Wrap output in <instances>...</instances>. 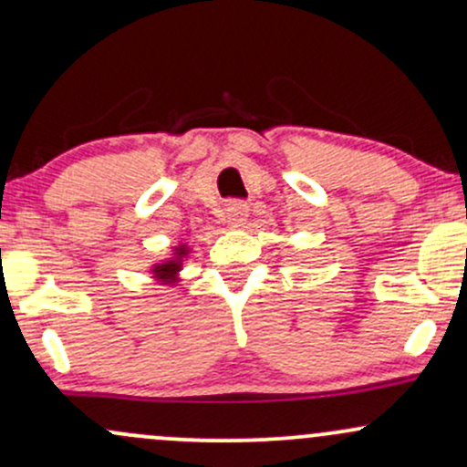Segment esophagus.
I'll list each match as a JSON object with an SVG mask.
<instances>
[{"label":"esophagus","mask_w":467,"mask_h":467,"mask_svg":"<svg viewBox=\"0 0 467 467\" xmlns=\"http://www.w3.org/2000/svg\"><path fill=\"white\" fill-rule=\"evenodd\" d=\"M248 219V206L244 202H230L226 206V223L233 228L244 226Z\"/></svg>","instance_id":"obj_1"}]
</instances>
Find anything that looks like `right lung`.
<instances>
[{
  "instance_id": "obj_1",
  "label": "right lung",
  "mask_w": 467,
  "mask_h": 467,
  "mask_svg": "<svg viewBox=\"0 0 467 467\" xmlns=\"http://www.w3.org/2000/svg\"><path fill=\"white\" fill-rule=\"evenodd\" d=\"M186 254H189V250H186L184 245L175 248L173 259L164 261V264H158L153 267L155 278H160V281H164V283H175V276H178V272L182 267V259H184Z\"/></svg>"
}]
</instances>
